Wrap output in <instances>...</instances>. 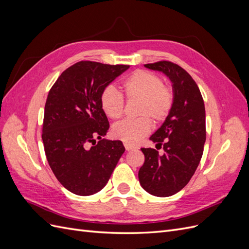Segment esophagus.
I'll return each mask as SVG.
<instances>
[{"label": "esophagus", "mask_w": 249, "mask_h": 249, "mask_svg": "<svg viewBox=\"0 0 249 249\" xmlns=\"http://www.w3.org/2000/svg\"><path fill=\"white\" fill-rule=\"evenodd\" d=\"M124 147H125V149L126 150H132V149H135V148H137V146H135V145H133V144H130V143H124Z\"/></svg>", "instance_id": "34e87169"}]
</instances>
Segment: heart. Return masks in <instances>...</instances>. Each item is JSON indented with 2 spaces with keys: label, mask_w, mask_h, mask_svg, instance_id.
<instances>
[{
  "label": "heart",
  "mask_w": 249,
  "mask_h": 249,
  "mask_svg": "<svg viewBox=\"0 0 249 249\" xmlns=\"http://www.w3.org/2000/svg\"><path fill=\"white\" fill-rule=\"evenodd\" d=\"M122 89L126 101H139L136 119H124L112 127V135L125 143H136L152 130V118L156 124L164 122L175 103V91L169 85L163 84V79L153 71L137 70L126 77ZM100 105L110 119H118L124 111L122 94L111 87L103 89Z\"/></svg>",
  "instance_id": "b5f03b06"
}]
</instances>
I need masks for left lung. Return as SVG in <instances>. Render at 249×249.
I'll list each match as a JSON object with an SVG mask.
<instances>
[{
  "mask_svg": "<svg viewBox=\"0 0 249 249\" xmlns=\"http://www.w3.org/2000/svg\"><path fill=\"white\" fill-rule=\"evenodd\" d=\"M164 72L172 82L175 103L161 127L150 140L162 146L141 148L145 161L138 172L143 189L155 196L167 197L189 183L203 153L206 141V110L199 88L183 67L170 61L144 64Z\"/></svg>",
  "mask_w": 249,
  "mask_h": 249,
  "instance_id": "obj_1",
  "label": "left lung"
}]
</instances>
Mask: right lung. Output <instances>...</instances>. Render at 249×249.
<instances>
[{
    "label": "right lung",
    "mask_w": 249,
    "mask_h": 249,
    "mask_svg": "<svg viewBox=\"0 0 249 249\" xmlns=\"http://www.w3.org/2000/svg\"><path fill=\"white\" fill-rule=\"evenodd\" d=\"M129 67L77 62L60 74L48 94L41 135L44 152L57 179L73 194L87 196L102 190L124 153L120 140L102 138L110 125L100 95Z\"/></svg>",
    "instance_id": "right-lung-1"
}]
</instances>
